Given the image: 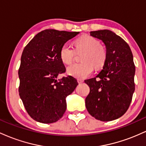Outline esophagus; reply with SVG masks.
Wrapping results in <instances>:
<instances>
[{
    "label": "esophagus",
    "mask_w": 146,
    "mask_h": 146,
    "mask_svg": "<svg viewBox=\"0 0 146 146\" xmlns=\"http://www.w3.org/2000/svg\"><path fill=\"white\" fill-rule=\"evenodd\" d=\"M78 83H79V84H81V83L84 82V80H82V79H78Z\"/></svg>",
    "instance_id": "obj_1"
}]
</instances>
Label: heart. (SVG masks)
<instances>
[{
  "label": "heart",
  "instance_id": "1",
  "mask_svg": "<svg viewBox=\"0 0 146 146\" xmlns=\"http://www.w3.org/2000/svg\"><path fill=\"white\" fill-rule=\"evenodd\" d=\"M76 51L67 44L62 46L60 58L63 63L69 64L74 60L76 53L82 52V63L73 64L67 68L69 75L75 78L84 79L93 73L94 68L100 69L104 66L107 60V51L105 47L99 44V41L93 37L84 35L74 42Z\"/></svg>",
  "mask_w": 146,
  "mask_h": 146
}]
</instances>
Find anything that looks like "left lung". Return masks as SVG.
<instances>
[{
    "label": "left lung",
    "mask_w": 146,
    "mask_h": 146,
    "mask_svg": "<svg viewBox=\"0 0 146 146\" xmlns=\"http://www.w3.org/2000/svg\"><path fill=\"white\" fill-rule=\"evenodd\" d=\"M106 47L107 60L96 78L85 80L90 93L85 100L91 116L109 121L124 115L131 103L135 89V66L128 43L110 30L90 31Z\"/></svg>",
    "instance_id": "8db88e82"
}]
</instances>
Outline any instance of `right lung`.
Listing matches in <instances>:
<instances>
[{"label": "right lung", "mask_w": 146, "mask_h": 146, "mask_svg": "<svg viewBox=\"0 0 146 146\" xmlns=\"http://www.w3.org/2000/svg\"><path fill=\"white\" fill-rule=\"evenodd\" d=\"M78 33L45 29L36 35L23 50L18 69V92L27 113L37 121L53 123L66 111V98L78 83L71 75L57 80L58 75L66 72L60 51Z\"/></svg>", "instance_id": "right-lung-1"}]
</instances>
